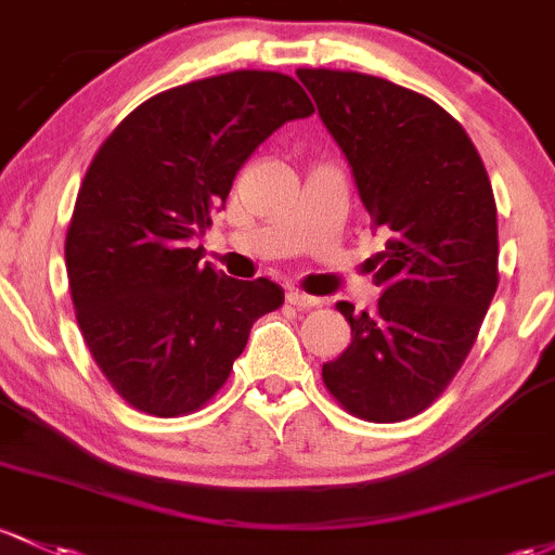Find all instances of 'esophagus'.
<instances>
[{
    "instance_id": "34e87169",
    "label": "esophagus",
    "mask_w": 555,
    "mask_h": 555,
    "mask_svg": "<svg viewBox=\"0 0 555 555\" xmlns=\"http://www.w3.org/2000/svg\"><path fill=\"white\" fill-rule=\"evenodd\" d=\"M287 300H289V306H297V308H315V306H321L319 297L306 295V292H300V289H289L287 292Z\"/></svg>"
}]
</instances>
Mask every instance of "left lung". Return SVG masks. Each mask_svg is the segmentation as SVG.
Instances as JSON below:
<instances>
[{"instance_id": "8db88e82", "label": "left lung", "mask_w": 555, "mask_h": 555, "mask_svg": "<svg viewBox=\"0 0 555 555\" xmlns=\"http://www.w3.org/2000/svg\"><path fill=\"white\" fill-rule=\"evenodd\" d=\"M319 118L343 150L371 227L387 245L369 260L382 297L356 313L350 345L324 385L366 422H403L446 392L498 289V212L461 124L429 96L352 70L300 68Z\"/></svg>"}]
</instances>
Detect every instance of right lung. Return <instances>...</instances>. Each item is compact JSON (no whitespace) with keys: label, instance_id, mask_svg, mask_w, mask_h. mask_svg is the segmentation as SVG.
<instances>
[{"label":"right lung","instance_id":"right-lung-1","mask_svg":"<svg viewBox=\"0 0 555 555\" xmlns=\"http://www.w3.org/2000/svg\"><path fill=\"white\" fill-rule=\"evenodd\" d=\"M313 113L295 78L234 70L152 96L105 139L65 236L70 297L96 366L152 416H184L227 385L249 328L284 302L268 279L199 263L212 227L260 144Z\"/></svg>","mask_w":555,"mask_h":555}]
</instances>
